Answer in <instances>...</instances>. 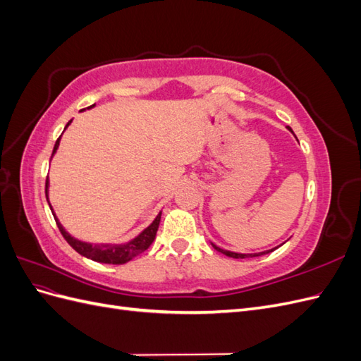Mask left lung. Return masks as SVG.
I'll list each match as a JSON object with an SVG mask.
<instances>
[{
	"instance_id": "obj_1",
	"label": "left lung",
	"mask_w": 361,
	"mask_h": 361,
	"mask_svg": "<svg viewBox=\"0 0 361 361\" xmlns=\"http://www.w3.org/2000/svg\"><path fill=\"white\" fill-rule=\"evenodd\" d=\"M289 130L292 133V129L289 128ZM212 244V243H211ZM212 247L216 250V251H220V253H223V255H226V256H228V257H233V259H247V257H256V256H262V255H268V253H271V251H274V250H277L279 247H276V248H271V250H267V251H260V253H251V255H243V253H235V251H228V250H223V248H220V247H216L215 244H212Z\"/></svg>"
}]
</instances>
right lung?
Returning a JSON list of instances; mask_svg holds the SVG:
<instances>
[{
  "label": "right lung",
  "instance_id": "obj_1",
  "mask_svg": "<svg viewBox=\"0 0 361 361\" xmlns=\"http://www.w3.org/2000/svg\"><path fill=\"white\" fill-rule=\"evenodd\" d=\"M94 105H90L87 106V110H90V108H93ZM85 110V108H84ZM82 110V111H84ZM72 122V120H71ZM71 122L66 125V128L71 125ZM64 128V129H66ZM60 138L61 135L59 137V140L56 141V146H54V150H52V155H51V159L54 157V154H56L57 149H59V145H60ZM49 188V180L47 179V185H45V194H47V200L49 203V199H48V190ZM51 207V212L54 215V218H56V223L60 228L61 235L64 236V239H66L68 244L75 250L78 251V253L87 259H92L94 262H101V264H113V265H123L126 264V262L133 260L135 256L141 255L143 251H146L150 244L154 243V239L157 236V232H158V227H159V221H161V212L157 215V218L154 221H152L150 226H147L143 232H141L140 235H137L134 239H130L129 243H125V244H92V243H84V241H80V239H76L73 236H71L66 231H64V227L61 226V223L59 221V218L56 216V214H54L52 211V206L49 204Z\"/></svg>",
  "mask_w": 361,
  "mask_h": 361
}]
</instances>
